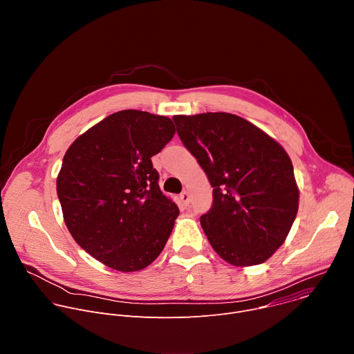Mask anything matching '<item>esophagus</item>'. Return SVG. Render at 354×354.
I'll use <instances>...</instances> for the list:
<instances>
[{
    "label": "esophagus",
    "instance_id": "34e87169",
    "mask_svg": "<svg viewBox=\"0 0 354 354\" xmlns=\"http://www.w3.org/2000/svg\"><path fill=\"white\" fill-rule=\"evenodd\" d=\"M179 198H180L183 206H187V205L190 203V194H189L187 190H183V192L179 194Z\"/></svg>",
    "mask_w": 354,
    "mask_h": 354
}]
</instances>
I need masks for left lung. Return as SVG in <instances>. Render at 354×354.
<instances>
[{
  "label": "left lung",
  "mask_w": 354,
  "mask_h": 354,
  "mask_svg": "<svg viewBox=\"0 0 354 354\" xmlns=\"http://www.w3.org/2000/svg\"><path fill=\"white\" fill-rule=\"evenodd\" d=\"M172 119L213 187V205L200 217L210 245L234 266L263 263L286 241L298 210V187L284 148L236 115Z\"/></svg>",
  "instance_id": "obj_1"
}]
</instances>
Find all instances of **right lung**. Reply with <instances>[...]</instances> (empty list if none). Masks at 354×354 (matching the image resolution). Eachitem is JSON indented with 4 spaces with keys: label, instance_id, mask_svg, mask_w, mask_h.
Listing matches in <instances>:
<instances>
[{
    "label": "right lung",
    "instance_id": "1",
    "mask_svg": "<svg viewBox=\"0 0 354 354\" xmlns=\"http://www.w3.org/2000/svg\"><path fill=\"white\" fill-rule=\"evenodd\" d=\"M171 119L120 111L67 149L57 196L75 242L104 265L136 272L161 254L179 209L158 185L151 158L172 140Z\"/></svg>",
    "mask_w": 354,
    "mask_h": 354
}]
</instances>
